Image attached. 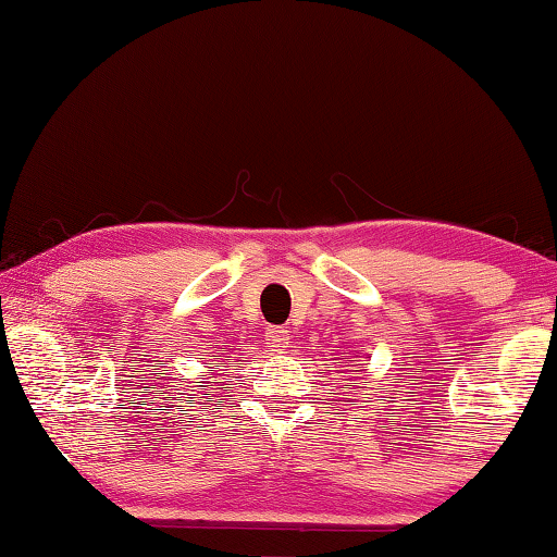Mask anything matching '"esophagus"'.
<instances>
[{
  "label": "esophagus",
  "instance_id": "esophagus-1",
  "mask_svg": "<svg viewBox=\"0 0 557 557\" xmlns=\"http://www.w3.org/2000/svg\"><path fill=\"white\" fill-rule=\"evenodd\" d=\"M287 330L285 326H268L264 330V344H268L270 351H280L287 347Z\"/></svg>",
  "mask_w": 557,
  "mask_h": 557
}]
</instances>
